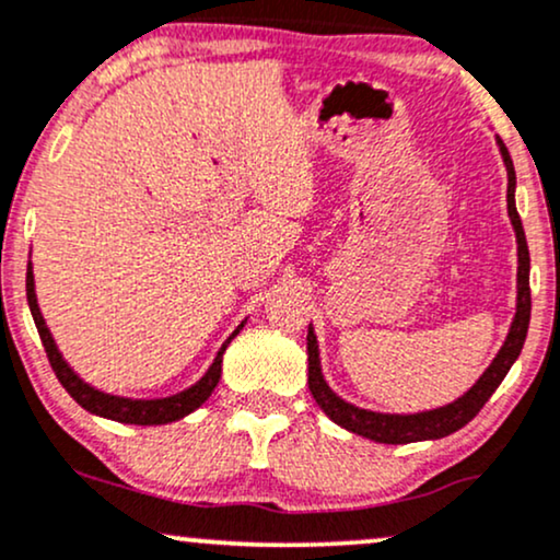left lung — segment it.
I'll use <instances>...</instances> for the list:
<instances>
[{"mask_svg":"<svg viewBox=\"0 0 560 560\" xmlns=\"http://www.w3.org/2000/svg\"><path fill=\"white\" fill-rule=\"evenodd\" d=\"M501 148L503 164L509 172V190H506V203H509V219L511 226L516 232V253H518V268H516V315L511 320L509 336L503 341V347L498 349L488 370L477 378V383L467 394L459 396L456 401L443 404V407L428 409V412H415V415H386V412H370V409L354 407L341 399L339 394H334L326 378H323L320 370V352H318V339H315L313 326L307 328V386L313 399L318 401V407L326 412L336 425H341L349 433H357L362 438H370L375 443H417V441H438V438H446L456 430L467 425L472 417L485 407V401L493 396V390L501 386V381L506 378L511 365L516 362L518 352H522L524 339H527L529 328V250H527V237H524L522 219L516 213V172L511 164V156L503 145V140H498Z\"/></svg>","mask_w":560,"mask_h":560,"instance_id":"1","label":"left lung"}]
</instances>
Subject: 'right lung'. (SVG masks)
I'll return each mask as SVG.
<instances>
[{
  "label": "right lung",
  "mask_w": 560,
  "mask_h": 560,
  "mask_svg": "<svg viewBox=\"0 0 560 560\" xmlns=\"http://www.w3.org/2000/svg\"><path fill=\"white\" fill-rule=\"evenodd\" d=\"M25 294H28L31 315H33V320H36L38 336H42V345L46 349V357H49V362H51V370L57 373V378L65 386L67 394H70L72 399H75L80 407L85 409V412L106 417V420H114V422H127V425H166V422L182 420V417L195 412V409H198L200 404H203L208 396L213 394L215 383H219V378H221V360H224L229 341H232L234 336L242 331V326H245V323H240V326L234 328L232 336H229L224 345H221L219 354H215L211 368L206 370L203 378H200L198 383H192L190 388L179 390V394L164 396V399H127V396L104 394V390L93 388L91 383H85L75 373V370L67 365L62 352H59L57 345H54L51 331L46 328L42 310H38L36 281H33L31 266H28V273H25Z\"/></svg>",
  "instance_id": "right-lung-1"
}]
</instances>
